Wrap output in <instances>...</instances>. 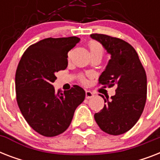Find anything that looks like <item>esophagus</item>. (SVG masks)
Instances as JSON below:
<instances>
[{"mask_svg":"<svg viewBox=\"0 0 160 160\" xmlns=\"http://www.w3.org/2000/svg\"><path fill=\"white\" fill-rule=\"evenodd\" d=\"M94 96V94H93L91 91L90 90H86L85 91V98L86 99H90V98H92Z\"/></svg>","mask_w":160,"mask_h":160,"instance_id":"1","label":"esophagus"}]
</instances>
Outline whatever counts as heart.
I'll return each instance as SVG.
<instances>
[{"label":"heart","mask_w":160,"mask_h":160,"mask_svg":"<svg viewBox=\"0 0 160 160\" xmlns=\"http://www.w3.org/2000/svg\"><path fill=\"white\" fill-rule=\"evenodd\" d=\"M89 48H90L91 55H103V54H104V48H103L102 45H101L100 43H99L98 41H90V43H89ZM80 80H81L82 82L84 83L85 82V80L84 79V78H81Z\"/></svg>","instance_id":"b5f03b06"}]
</instances>
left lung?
Masks as SVG:
<instances>
[{
	"mask_svg": "<svg viewBox=\"0 0 160 160\" xmlns=\"http://www.w3.org/2000/svg\"><path fill=\"white\" fill-rule=\"evenodd\" d=\"M90 37L102 44L111 55L105 70L99 78L105 87H115V95L105 100V105L95 114L103 131L119 135L129 131L141 116L147 97L146 73L134 47L121 39L103 34Z\"/></svg>",
	"mask_w": 160,
	"mask_h": 160,
	"instance_id": "8db88e82",
	"label": "left lung"
}]
</instances>
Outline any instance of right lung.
Here are the masks:
<instances>
[{
	"mask_svg": "<svg viewBox=\"0 0 160 160\" xmlns=\"http://www.w3.org/2000/svg\"><path fill=\"white\" fill-rule=\"evenodd\" d=\"M79 41L76 36L41 40L26 49L17 66V104L29 125L43 136L65 132L85 100V90L78 85L56 92L52 85L56 72L66 69L68 52Z\"/></svg>",
	"mask_w": 160,
	"mask_h": 160,
	"instance_id": "right-lung-1",
	"label": "right lung"
}]
</instances>
